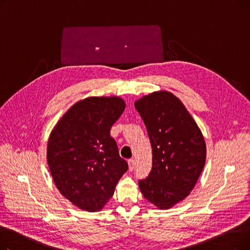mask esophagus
Listing matches in <instances>:
<instances>
[{
	"label": "esophagus",
	"mask_w": 250,
	"mask_h": 250,
	"mask_svg": "<svg viewBox=\"0 0 250 250\" xmlns=\"http://www.w3.org/2000/svg\"><path fill=\"white\" fill-rule=\"evenodd\" d=\"M127 163H128V169H129V171H133L134 168H135V160H134V159H129V160L127 161Z\"/></svg>",
	"instance_id": "esophagus-1"
}]
</instances>
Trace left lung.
I'll return each instance as SVG.
<instances>
[{
  "mask_svg": "<svg viewBox=\"0 0 250 250\" xmlns=\"http://www.w3.org/2000/svg\"><path fill=\"white\" fill-rule=\"evenodd\" d=\"M152 145V170L139 181L144 198L167 209L193 189L205 163L204 136L183 103L171 92L156 91L135 102Z\"/></svg>",
  "mask_w": 250,
  "mask_h": 250,
  "instance_id": "1",
  "label": "left lung"
}]
</instances>
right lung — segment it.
<instances>
[{
  "label": "right lung",
  "mask_w": 250,
  "mask_h": 250,
  "mask_svg": "<svg viewBox=\"0 0 250 250\" xmlns=\"http://www.w3.org/2000/svg\"><path fill=\"white\" fill-rule=\"evenodd\" d=\"M125 108L121 97H87L72 105L49 135L46 158L56 187L84 211H100L127 170L110 137Z\"/></svg>",
  "instance_id": "obj_1"
}]
</instances>
